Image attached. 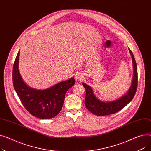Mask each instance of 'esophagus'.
Returning <instances> with one entry per match:
<instances>
[{"instance_id": "esophagus-1", "label": "esophagus", "mask_w": 151, "mask_h": 151, "mask_svg": "<svg viewBox=\"0 0 151 151\" xmlns=\"http://www.w3.org/2000/svg\"><path fill=\"white\" fill-rule=\"evenodd\" d=\"M75 78L76 79V80H81L82 79H83V75L81 73H77L76 75Z\"/></svg>"}]
</instances>
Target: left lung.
Masks as SVG:
<instances>
[{"label":"left lung","mask_w":151,"mask_h":151,"mask_svg":"<svg viewBox=\"0 0 151 151\" xmlns=\"http://www.w3.org/2000/svg\"><path fill=\"white\" fill-rule=\"evenodd\" d=\"M129 51L132 57L134 74L130 88L125 96L115 101L109 102L101 101L94 96L93 91L89 86L85 83H83V86L86 89L85 105L87 109L93 114L102 116L114 114L129 104L134 97L138 86V71L137 63L134 55L130 49Z\"/></svg>","instance_id":"1"}]
</instances>
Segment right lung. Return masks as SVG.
Here are the masks:
<instances>
[{
	"mask_svg": "<svg viewBox=\"0 0 151 151\" xmlns=\"http://www.w3.org/2000/svg\"><path fill=\"white\" fill-rule=\"evenodd\" d=\"M19 51L15 59L13 68V83L14 90L22 104L32 115L40 119H51L61 111L67 91L72 87L74 78L60 82L45 90H37L28 87L18 70Z\"/></svg>",
	"mask_w": 151,
	"mask_h": 151,
	"instance_id": "add662e5",
	"label": "right lung"
}]
</instances>
